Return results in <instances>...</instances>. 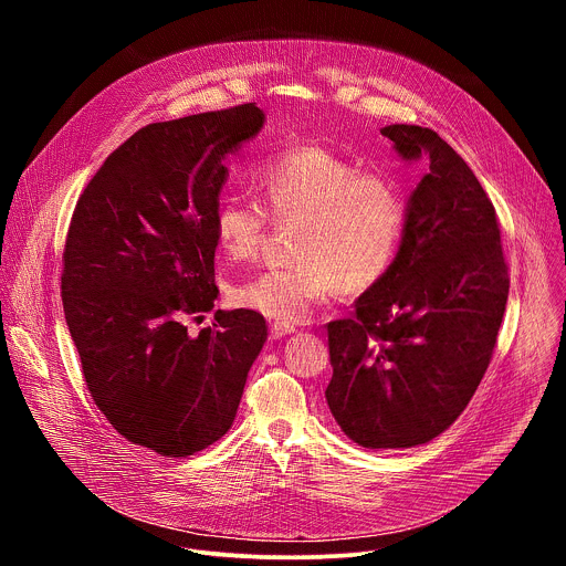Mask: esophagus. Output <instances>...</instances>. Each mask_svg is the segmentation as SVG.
<instances>
[{
  "label": "esophagus",
  "mask_w": 566,
  "mask_h": 566,
  "mask_svg": "<svg viewBox=\"0 0 566 566\" xmlns=\"http://www.w3.org/2000/svg\"><path fill=\"white\" fill-rule=\"evenodd\" d=\"M291 334H295V327H291V325H280V322L271 325V338L273 340H282V338H286Z\"/></svg>",
  "instance_id": "obj_1"
}]
</instances>
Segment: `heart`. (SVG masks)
Returning a JSON list of instances; mask_svg holds the SVG:
<instances>
[{"label": "heart", "mask_w": 566, "mask_h": 566, "mask_svg": "<svg viewBox=\"0 0 566 566\" xmlns=\"http://www.w3.org/2000/svg\"><path fill=\"white\" fill-rule=\"evenodd\" d=\"M260 201L230 197L214 212L217 251L226 262L251 260L275 223L300 221L295 264L269 269L234 286L232 300L280 325H300L334 295L365 293L394 266L408 206L394 181L360 172L354 160L317 145L289 147L255 172Z\"/></svg>", "instance_id": "1"}]
</instances>
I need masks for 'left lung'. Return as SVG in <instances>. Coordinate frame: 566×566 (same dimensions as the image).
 <instances>
[{
	"mask_svg": "<svg viewBox=\"0 0 566 566\" xmlns=\"http://www.w3.org/2000/svg\"><path fill=\"white\" fill-rule=\"evenodd\" d=\"M391 149L426 177L389 273L327 325L325 391L340 430L369 450L446 432L489 369L509 300L497 217L465 160L432 129L387 125Z\"/></svg>",
	"mask_w": 566,
	"mask_h": 566,
	"instance_id": "8db88e82",
	"label": "left lung"
}]
</instances>
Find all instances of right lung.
<instances>
[{"label":"right lung","mask_w":566,"mask_h":566,"mask_svg":"<svg viewBox=\"0 0 566 566\" xmlns=\"http://www.w3.org/2000/svg\"><path fill=\"white\" fill-rule=\"evenodd\" d=\"M266 123L255 103L138 129L80 197L64 247L62 304L98 410L127 441L190 457L237 415L269 329L251 308L210 311L223 160Z\"/></svg>","instance_id":"1"}]
</instances>
